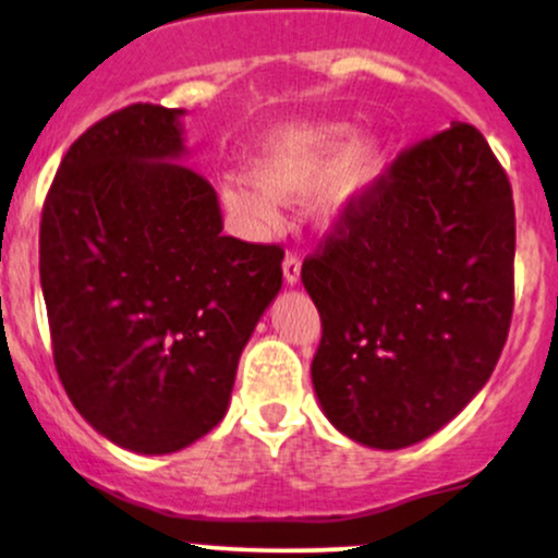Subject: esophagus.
Here are the masks:
<instances>
[{"mask_svg": "<svg viewBox=\"0 0 558 558\" xmlns=\"http://www.w3.org/2000/svg\"><path fill=\"white\" fill-rule=\"evenodd\" d=\"M299 275H302V259H299V254H293V251H289L283 259V278L286 283L293 286L299 280Z\"/></svg>", "mask_w": 558, "mask_h": 558, "instance_id": "obj_1", "label": "esophagus"}]
</instances>
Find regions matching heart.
<instances>
[{"instance_id": "b5f03b06", "label": "heart", "mask_w": 558, "mask_h": 558, "mask_svg": "<svg viewBox=\"0 0 558 558\" xmlns=\"http://www.w3.org/2000/svg\"><path fill=\"white\" fill-rule=\"evenodd\" d=\"M339 126H286L262 145L251 180L225 182L230 211L254 228L278 222V201H296L315 187L323 219H339L352 209L381 177V148L373 140L347 145Z\"/></svg>"}]
</instances>
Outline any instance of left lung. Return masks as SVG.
Instances as JSON below:
<instances>
[{
  "label": "left lung",
  "instance_id": "left-lung-1",
  "mask_svg": "<svg viewBox=\"0 0 558 558\" xmlns=\"http://www.w3.org/2000/svg\"><path fill=\"white\" fill-rule=\"evenodd\" d=\"M513 251L511 182L476 126L402 150L302 265L330 424L400 450L456 418L504 352Z\"/></svg>",
  "mask_w": 558,
  "mask_h": 558
}]
</instances>
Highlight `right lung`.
Returning <instances> with one entry per match:
<instances>
[{
	"mask_svg": "<svg viewBox=\"0 0 558 558\" xmlns=\"http://www.w3.org/2000/svg\"><path fill=\"white\" fill-rule=\"evenodd\" d=\"M185 110L134 102L60 161L39 228L52 357L73 408L119 448L163 456L228 410L238 360L283 283V248L222 235L180 158Z\"/></svg>",
	"mask_w": 558,
	"mask_h": 558,
	"instance_id": "add662e5",
	"label": "right lung"
}]
</instances>
